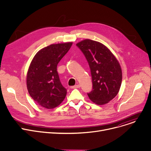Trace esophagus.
Wrapping results in <instances>:
<instances>
[{"instance_id":"obj_1","label":"esophagus","mask_w":151,"mask_h":151,"mask_svg":"<svg viewBox=\"0 0 151 151\" xmlns=\"http://www.w3.org/2000/svg\"><path fill=\"white\" fill-rule=\"evenodd\" d=\"M80 87H81V85H80L79 84H78V85H76L75 86H71V87H70V88H71V89H76V88H78Z\"/></svg>"}]
</instances>
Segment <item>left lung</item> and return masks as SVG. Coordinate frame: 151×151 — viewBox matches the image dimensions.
Segmentation results:
<instances>
[{
	"label": "left lung",
	"instance_id": "1",
	"mask_svg": "<svg viewBox=\"0 0 151 151\" xmlns=\"http://www.w3.org/2000/svg\"><path fill=\"white\" fill-rule=\"evenodd\" d=\"M76 46L84 54L89 65L93 89L87 93L97 105L107 104L116 96L122 82V70L118 61L102 43L85 40Z\"/></svg>",
	"mask_w": 151,
	"mask_h": 151
}]
</instances>
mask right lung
<instances>
[{"label":"right lung","instance_id":"right-lung-1","mask_svg":"<svg viewBox=\"0 0 151 151\" xmlns=\"http://www.w3.org/2000/svg\"><path fill=\"white\" fill-rule=\"evenodd\" d=\"M72 44H51L38 51L31 62L27 87L32 99L42 107L54 109L65 98L67 90L60 82L57 68Z\"/></svg>","mask_w":151,"mask_h":151}]
</instances>
